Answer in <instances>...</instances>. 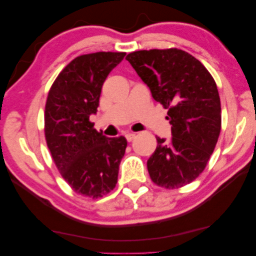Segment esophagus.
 <instances>
[{"label":"esophagus","mask_w":256,"mask_h":256,"mask_svg":"<svg viewBox=\"0 0 256 256\" xmlns=\"http://www.w3.org/2000/svg\"><path fill=\"white\" fill-rule=\"evenodd\" d=\"M135 137H136V134H134V132H129L126 135V138H127L128 142H132L134 138H135Z\"/></svg>","instance_id":"obj_1"}]
</instances>
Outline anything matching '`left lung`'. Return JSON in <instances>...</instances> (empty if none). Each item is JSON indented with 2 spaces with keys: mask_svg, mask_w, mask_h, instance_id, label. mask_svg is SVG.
I'll use <instances>...</instances> for the list:
<instances>
[{
  "mask_svg": "<svg viewBox=\"0 0 256 256\" xmlns=\"http://www.w3.org/2000/svg\"><path fill=\"white\" fill-rule=\"evenodd\" d=\"M151 90L154 100L168 110L172 140L156 137L148 160L156 186L178 188L202 174L221 132V102L210 73L194 56L180 49L140 50L126 57Z\"/></svg>",
  "mask_w": 256,
  "mask_h": 256,
  "instance_id": "1",
  "label": "left lung"
}]
</instances>
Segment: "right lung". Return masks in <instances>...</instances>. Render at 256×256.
Segmentation results:
<instances>
[{
    "label": "right lung",
    "mask_w": 256,
    "mask_h": 256,
    "mask_svg": "<svg viewBox=\"0 0 256 256\" xmlns=\"http://www.w3.org/2000/svg\"><path fill=\"white\" fill-rule=\"evenodd\" d=\"M126 52H95L73 60L48 94L44 134L58 170L78 194L100 198L116 188L124 156V136L106 137L94 129L104 81Z\"/></svg>",
    "instance_id": "add662e5"
}]
</instances>
